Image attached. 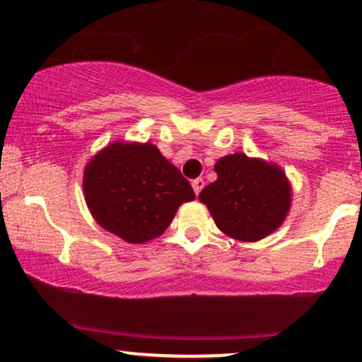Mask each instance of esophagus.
I'll return each mask as SVG.
<instances>
[{"label": "esophagus", "instance_id": "34e87169", "mask_svg": "<svg viewBox=\"0 0 362 362\" xmlns=\"http://www.w3.org/2000/svg\"><path fill=\"white\" fill-rule=\"evenodd\" d=\"M192 189H194L195 195L201 194V190L204 189V180H202V178H195V180L192 182Z\"/></svg>", "mask_w": 362, "mask_h": 362}]
</instances>
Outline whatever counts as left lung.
Listing matches in <instances>:
<instances>
[{"label": "left lung", "mask_w": 362, "mask_h": 362, "mask_svg": "<svg viewBox=\"0 0 362 362\" xmlns=\"http://www.w3.org/2000/svg\"><path fill=\"white\" fill-rule=\"evenodd\" d=\"M218 178L202 189L216 226L238 242H259L284 223L291 209V184L279 165L235 153L214 165Z\"/></svg>", "instance_id": "1"}]
</instances>
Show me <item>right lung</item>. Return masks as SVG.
<instances>
[{
	"label": "right lung",
	"instance_id": "right-lung-1",
	"mask_svg": "<svg viewBox=\"0 0 362 362\" xmlns=\"http://www.w3.org/2000/svg\"><path fill=\"white\" fill-rule=\"evenodd\" d=\"M83 194L103 230L138 245L165 233L178 207L195 199L189 180L151 143L114 141L91 156Z\"/></svg>",
	"mask_w": 362,
	"mask_h": 362
}]
</instances>
